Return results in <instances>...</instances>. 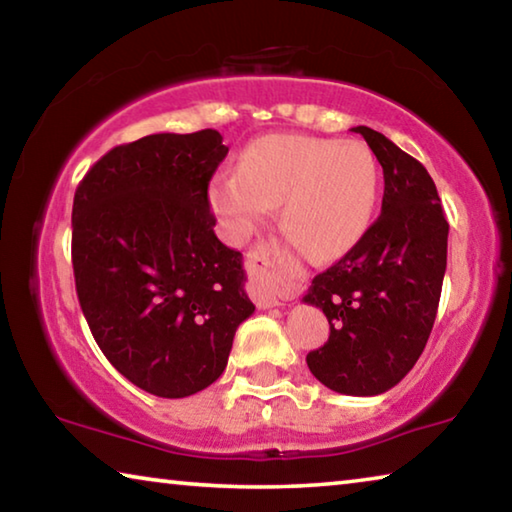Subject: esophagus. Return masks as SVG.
<instances>
[{"label": "esophagus", "instance_id": "1", "mask_svg": "<svg viewBox=\"0 0 512 512\" xmlns=\"http://www.w3.org/2000/svg\"><path fill=\"white\" fill-rule=\"evenodd\" d=\"M264 259H266V250L264 248H255V253L248 259V273H250V296L257 302L262 309L268 307H277L284 302V296L277 291L275 284H271L264 277Z\"/></svg>", "mask_w": 512, "mask_h": 512}]
</instances>
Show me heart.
I'll list each match as a JSON object with an SVG mask.
<instances>
[{
	"instance_id": "1",
	"label": "heart",
	"mask_w": 512,
	"mask_h": 512,
	"mask_svg": "<svg viewBox=\"0 0 512 512\" xmlns=\"http://www.w3.org/2000/svg\"><path fill=\"white\" fill-rule=\"evenodd\" d=\"M225 237L244 244L280 205V225L311 262H334L359 244L379 201V164L357 140L273 133L241 151L237 173L207 189Z\"/></svg>"
}]
</instances>
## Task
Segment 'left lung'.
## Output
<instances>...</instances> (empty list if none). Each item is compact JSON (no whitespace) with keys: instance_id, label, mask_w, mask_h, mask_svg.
I'll list each match as a JSON object with an SVG mask.
<instances>
[{"instance_id":"obj_1","label":"left lung","mask_w":512,"mask_h":512,"mask_svg":"<svg viewBox=\"0 0 512 512\" xmlns=\"http://www.w3.org/2000/svg\"><path fill=\"white\" fill-rule=\"evenodd\" d=\"M384 169L379 219L339 262L318 273L302 302L323 309L329 339L307 354L320 384L343 395H379L406 377L427 345L447 268L440 198L422 164L368 126Z\"/></svg>"}]
</instances>
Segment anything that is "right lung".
<instances>
[{"label":"right lung","instance_id":"right-lung-1","mask_svg":"<svg viewBox=\"0 0 512 512\" xmlns=\"http://www.w3.org/2000/svg\"><path fill=\"white\" fill-rule=\"evenodd\" d=\"M219 131L158 133L108 151L76 187L72 264L94 341L158 397L203 391L253 314L239 250L214 235L207 187Z\"/></svg>","mask_w":512,"mask_h":512}]
</instances>
